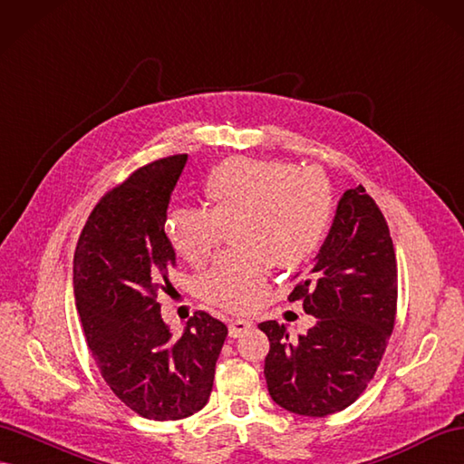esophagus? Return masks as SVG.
I'll list each match as a JSON object with an SVG mask.
<instances>
[{"label":"esophagus","instance_id":"34e87169","mask_svg":"<svg viewBox=\"0 0 464 464\" xmlns=\"http://www.w3.org/2000/svg\"><path fill=\"white\" fill-rule=\"evenodd\" d=\"M250 329H252V321H247V319H232L230 324H228V334L232 338H238V336H242L246 331H250Z\"/></svg>","mask_w":464,"mask_h":464}]
</instances>
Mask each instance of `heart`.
I'll return each instance as SVG.
<instances>
[{"label":"heart","mask_w":464,"mask_h":464,"mask_svg":"<svg viewBox=\"0 0 464 464\" xmlns=\"http://www.w3.org/2000/svg\"><path fill=\"white\" fill-rule=\"evenodd\" d=\"M207 207H175L165 236L190 266L218 250L226 230L238 246L202 276L205 301L232 313L250 311L266 287V264L297 267L317 252L333 217L326 179L281 161L234 160L217 165L205 180Z\"/></svg>","instance_id":"obj_1"}]
</instances>
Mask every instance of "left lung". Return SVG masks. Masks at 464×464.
<instances>
[{
  "mask_svg": "<svg viewBox=\"0 0 464 464\" xmlns=\"http://www.w3.org/2000/svg\"><path fill=\"white\" fill-rule=\"evenodd\" d=\"M289 301L314 324L291 341L287 324H259L269 338L264 376L281 408L309 417L348 408L374 378L393 329L398 267L388 224L364 187L338 200L331 232Z\"/></svg>",
  "mask_w": 464,
  "mask_h": 464,
  "instance_id": "8db88e82",
  "label": "left lung"
}]
</instances>
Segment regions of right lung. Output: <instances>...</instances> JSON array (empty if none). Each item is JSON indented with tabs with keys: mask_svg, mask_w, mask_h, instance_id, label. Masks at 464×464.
Listing matches in <instances>:
<instances>
[{
	"mask_svg": "<svg viewBox=\"0 0 464 464\" xmlns=\"http://www.w3.org/2000/svg\"><path fill=\"white\" fill-rule=\"evenodd\" d=\"M187 157L145 165L110 190L74 252L76 309L100 374L130 410L155 421L205 408L228 334L224 323L197 311L175 338L157 301L177 264L163 224Z\"/></svg>",
	"mask_w": 464,
	"mask_h": 464,
	"instance_id": "1",
	"label": "right lung"
}]
</instances>
